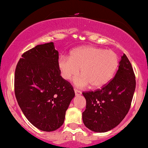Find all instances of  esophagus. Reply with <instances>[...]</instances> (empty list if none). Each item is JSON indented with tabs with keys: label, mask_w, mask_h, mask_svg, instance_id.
<instances>
[{
	"label": "esophagus",
	"mask_w": 148,
	"mask_h": 148,
	"mask_svg": "<svg viewBox=\"0 0 148 148\" xmlns=\"http://www.w3.org/2000/svg\"><path fill=\"white\" fill-rule=\"evenodd\" d=\"M74 91H75V94L76 96H78V95L82 94V92H81V91H79V90H77V89H75Z\"/></svg>",
	"instance_id": "1"
}]
</instances>
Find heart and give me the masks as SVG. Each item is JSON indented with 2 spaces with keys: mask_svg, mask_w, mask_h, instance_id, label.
I'll list each match as a JSON object with an SVG mask.
<instances>
[{
  "mask_svg": "<svg viewBox=\"0 0 148 148\" xmlns=\"http://www.w3.org/2000/svg\"><path fill=\"white\" fill-rule=\"evenodd\" d=\"M58 67L65 80H70L79 73L73 82L78 88L91 84L99 88L108 84L114 77L119 66L116 52L96 46H88L76 48L70 56L62 55L58 58Z\"/></svg>",
  "mask_w": 148,
  "mask_h": 148,
  "instance_id": "obj_1",
  "label": "heart"
}]
</instances>
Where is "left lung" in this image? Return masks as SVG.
I'll return each instance as SVG.
<instances>
[{
  "label": "left lung",
  "instance_id": "1",
  "mask_svg": "<svg viewBox=\"0 0 148 148\" xmlns=\"http://www.w3.org/2000/svg\"><path fill=\"white\" fill-rule=\"evenodd\" d=\"M136 82L133 69L124 54L114 77L101 90L83 92L86 108L82 113L87 128L104 133L114 128L123 120L129 109Z\"/></svg>",
  "mask_w": 148,
  "mask_h": 148
}]
</instances>
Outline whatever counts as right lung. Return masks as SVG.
Segmentation results:
<instances>
[{
	"mask_svg": "<svg viewBox=\"0 0 148 148\" xmlns=\"http://www.w3.org/2000/svg\"><path fill=\"white\" fill-rule=\"evenodd\" d=\"M15 73L18 104L34 126L53 131L63 124L75 96L71 84L60 76L58 52L53 42L37 45L22 54Z\"/></svg>",
	"mask_w": 148,
	"mask_h": 148,
	"instance_id": "1",
	"label": "right lung"
}]
</instances>
